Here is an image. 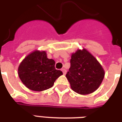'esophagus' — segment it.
Listing matches in <instances>:
<instances>
[{
    "label": "esophagus",
    "instance_id": "34e87169",
    "mask_svg": "<svg viewBox=\"0 0 122 122\" xmlns=\"http://www.w3.org/2000/svg\"><path fill=\"white\" fill-rule=\"evenodd\" d=\"M62 71H63V74H64V75H65V74H66V70H65V68L62 69Z\"/></svg>",
    "mask_w": 122,
    "mask_h": 122
}]
</instances>
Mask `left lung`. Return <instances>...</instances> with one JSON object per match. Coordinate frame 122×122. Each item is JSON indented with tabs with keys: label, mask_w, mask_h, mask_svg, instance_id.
<instances>
[{
	"label": "left lung",
	"mask_w": 122,
	"mask_h": 122,
	"mask_svg": "<svg viewBox=\"0 0 122 122\" xmlns=\"http://www.w3.org/2000/svg\"><path fill=\"white\" fill-rule=\"evenodd\" d=\"M66 76L73 91L85 95L97 89L104 78V71L97 59L83 49L71 55L70 68Z\"/></svg>",
	"instance_id": "1"
}]
</instances>
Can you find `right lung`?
I'll return each instance as SVG.
<instances>
[{"mask_svg":"<svg viewBox=\"0 0 122 122\" xmlns=\"http://www.w3.org/2000/svg\"><path fill=\"white\" fill-rule=\"evenodd\" d=\"M18 75L26 87L34 91H42L53 86L63 72L55 68V61L48 59L45 51H34L23 60Z\"/></svg>","mask_w":122,"mask_h":122,"instance_id":"obj_1","label":"right lung"}]
</instances>
